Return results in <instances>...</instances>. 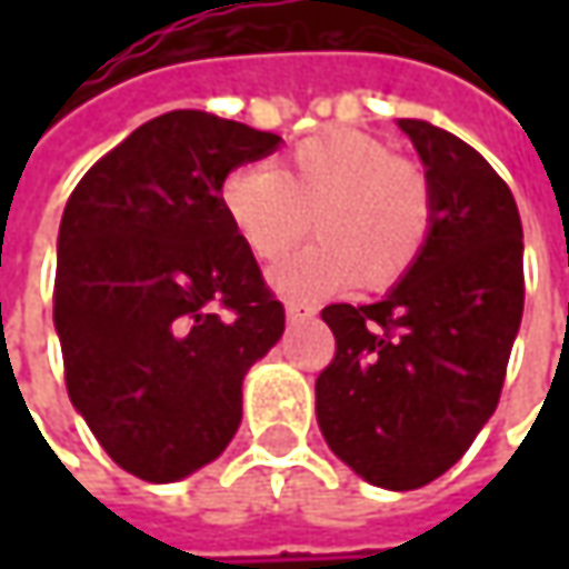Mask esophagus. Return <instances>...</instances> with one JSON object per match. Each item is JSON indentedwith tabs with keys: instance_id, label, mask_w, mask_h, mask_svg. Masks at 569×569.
<instances>
[{
	"instance_id": "obj_1",
	"label": "esophagus",
	"mask_w": 569,
	"mask_h": 569,
	"mask_svg": "<svg viewBox=\"0 0 569 569\" xmlns=\"http://www.w3.org/2000/svg\"><path fill=\"white\" fill-rule=\"evenodd\" d=\"M284 313H288V322H307V319L317 317V307H310V303H297V300H288Z\"/></svg>"
}]
</instances>
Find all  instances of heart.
Instances as JSON below:
<instances>
[{
    "label": "heart",
    "instance_id": "obj_1",
    "mask_svg": "<svg viewBox=\"0 0 569 569\" xmlns=\"http://www.w3.org/2000/svg\"><path fill=\"white\" fill-rule=\"evenodd\" d=\"M221 206L240 243L274 262L307 230L317 243L272 272L278 295L317 300L361 281L380 291L421 259L433 230V192L425 170L358 129H326L297 144L281 170L237 167Z\"/></svg>",
    "mask_w": 569,
    "mask_h": 569
}]
</instances>
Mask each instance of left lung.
I'll list each match as a JSON object with an SVG mask.
<instances>
[{"mask_svg": "<svg viewBox=\"0 0 569 569\" xmlns=\"http://www.w3.org/2000/svg\"><path fill=\"white\" fill-rule=\"evenodd\" d=\"M425 161L433 230L377 303H329L336 358L317 377L329 449L363 481L415 491L452 469L500 402L522 319V221L471 144L399 120Z\"/></svg>", "mask_w": 569, "mask_h": 569, "instance_id": "left-lung-1", "label": "left lung"}]
</instances>
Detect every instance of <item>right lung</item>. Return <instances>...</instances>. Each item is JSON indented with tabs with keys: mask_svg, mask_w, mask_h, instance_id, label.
<instances>
[{
	"mask_svg": "<svg viewBox=\"0 0 569 569\" xmlns=\"http://www.w3.org/2000/svg\"><path fill=\"white\" fill-rule=\"evenodd\" d=\"M274 132L170 110L107 151L59 224L53 322L69 399L107 456L167 485L218 459L243 418V377L284 332V307L221 187Z\"/></svg>",
	"mask_w": 569,
	"mask_h": 569,
	"instance_id": "add662e5",
	"label": "right lung"
}]
</instances>
